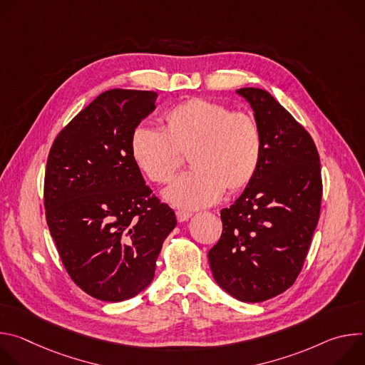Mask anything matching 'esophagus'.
I'll list each match as a JSON object with an SVG mask.
<instances>
[{"instance_id":"34e87169","label":"esophagus","mask_w":365,"mask_h":365,"mask_svg":"<svg viewBox=\"0 0 365 365\" xmlns=\"http://www.w3.org/2000/svg\"><path fill=\"white\" fill-rule=\"evenodd\" d=\"M190 217H192V212L185 211V210H180V211L176 212V218H178L179 222H185V221H187Z\"/></svg>"}]
</instances>
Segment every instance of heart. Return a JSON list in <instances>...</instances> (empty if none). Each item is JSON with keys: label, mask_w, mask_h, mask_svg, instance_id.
I'll return each mask as SVG.
<instances>
[{"label": "heart", "mask_w": 365, "mask_h": 365, "mask_svg": "<svg viewBox=\"0 0 365 365\" xmlns=\"http://www.w3.org/2000/svg\"><path fill=\"white\" fill-rule=\"evenodd\" d=\"M165 130L138 125L130 150L140 170L154 183H168L190 151V170L163 193L180 207L217 202L225 187L237 192L257 173L263 154V133L254 115L232 111L221 102L192 98L165 114Z\"/></svg>", "instance_id": "heart-1"}]
</instances>
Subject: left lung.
Masks as SVG:
<instances>
[{
  "instance_id": "1",
  "label": "left lung",
  "mask_w": 365,
  "mask_h": 365,
  "mask_svg": "<svg viewBox=\"0 0 365 365\" xmlns=\"http://www.w3.org/2000/svg\"><path fill=\"white\" fill-rule=\"evenodd\" d=\"M263 133V154L241 196L221 211L222 235L207 252L221 289L247 302L287 290L319 221L322 178L309 133L264 89L237 91Z\"/></svg>"
}]
</instances>
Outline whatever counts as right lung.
Instances as JSON below:
<instances>
[{
    "mask_svg": "<svg viewBox=\"0 0 365 365\" xmlns=\"http://www.w3.org/2000/svg\"><path fill=\"white\" fill-rule=\"evenodd\" d=\"M158 93L110 89L56 137L44 176L46 221L71 279L103 302L137 296L154 279L172 207L151 195L133 160V130Z\"/></svg>",
    "mask_w": 365,
    "mask_h": 365,
    "instance_id": "1",
    "label": "right lung"
}]
</instances>
